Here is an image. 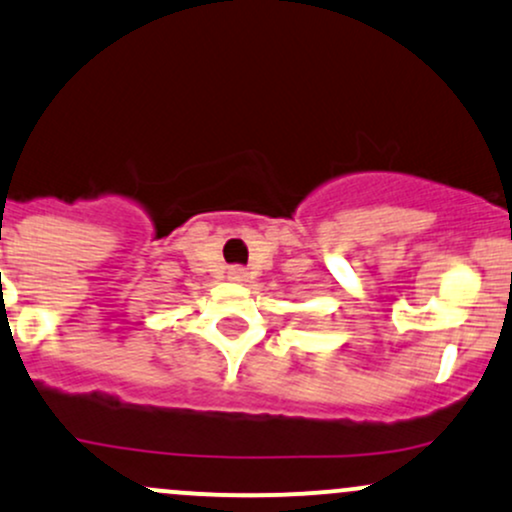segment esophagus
<instances>
[{
    "mask_svg": "<svg viewBox=\"0 0 512 512\" xmlns=\"http://www.w3.org/2000/svg\"><path fill=\"white\" fill-rule=\"evenodd\" d=\"M228 279H230V282H235V284H243V282H247V272L243 267H230L228 269Z\"/></svg>",
    "mask_w": 512,
    "mask_h": 512,
    "instance_id": "1",
    "label": "esophagus"
}]
</instances>
